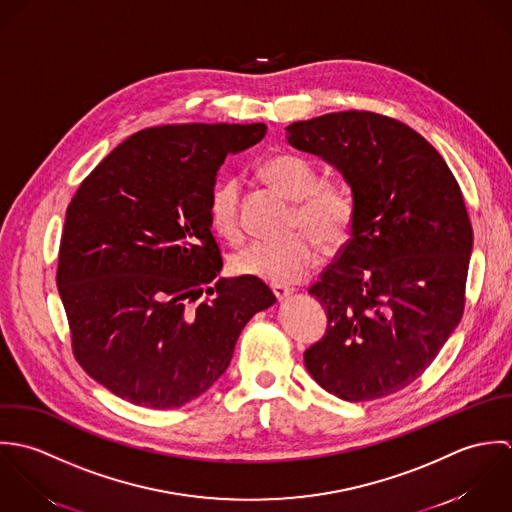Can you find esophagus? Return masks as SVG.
<instances>
[{"label": "esophagus", "instance_id": "obj_1", "mask_svg": "<svg viewBox=\"0 0 512 512\" xmlns=\"http://www.w3.org/2000/svg\"><path fill=\"white\" fill-rule=\"evenodd\" d=\"M271 291H273V295L279 299V301H285L293 291L289 289V287H285V285H271Z\"/></svg>", "mask_w": 512, "mask_h": 512}]
</instances>
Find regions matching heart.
<instances>
[{"label": "heart", "mask_w": 512, "mask_h": 512, "mask_svg": "<svg viewBox=\"0 0 512 512\" xmlns=\"http://www.w3.org/2000/svg\"><path fill=\"white\" fill-rule=\"evenodd\" d=\"M265 178L287 198L295 200L285 239L255 241L231 257L233 273L275 285L301 281L318 257V245L326 251L342 247L352 231L356 200L344 182L324 180L320 168L297 154H277L263 166ZM211 227L229 243L243 237L241 180L223 178L207 196Z\"/></svg>", "instance_id": "heart-1"}]
</instances>
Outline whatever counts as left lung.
<instances>
[{
	"instance_id": "1",
	"label": "left lung",
	"mask_w": 512,
	"mask_h": 512,
	"mask_svg": "<svg viewBox=\"0 0 512 512\" xmlns=\"http://www.w3.org/2000/svg\"><path fill=\"white\" fill-rule=\"evenodd\" d=\"M293 148L336 166L352 188V237L308 289L326 332L308 374L346 402H372L415 382L465 308L473 227L441 154L408 124L370 110L287 126Z\"/></svg>"
}]
</instances>
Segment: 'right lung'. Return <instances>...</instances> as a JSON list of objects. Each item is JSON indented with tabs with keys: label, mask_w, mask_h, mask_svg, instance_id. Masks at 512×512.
<instances>
[{
	"label": "right lung",
	"mask_w": 512,
	"mask_h": 512,
	"mask_svg": "<svg viewBox=\"0 0 512 512\" xmlns=\"http://www.w3.org/2000/svg\"><path fill=\"white\" fill-rule=\"evenodd\" d=\"M265 134L263 122L144 128L73 196L57 287L77 362L114 396L152 409L196 400L249 318L277 301L261 279L215 281L223 261L207 215L225 156Z\"/></svg>",
	"instance_id": "obj_1"
}]
</instances>
